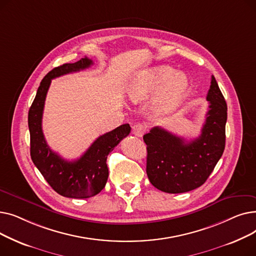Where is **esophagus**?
Wrapping results in <instances>:
<instances>
[{
    "mask_svg": "<svg viewBox=\"0 0 256 256\" xmlns=\"http://www.w3.org/2000/svg\"><path fill=\"white\" fill-rule=\"evenodd\" d=\"M132 132L136 137H142L144 135V132H146V128L142 124H136L135 126H132Z\"/></svg>",
    "mask_w": 256,
    "mask_h": 256,
    "instance_id": "esophagus-1",
    "label": "esophagus"
}]
</instances>
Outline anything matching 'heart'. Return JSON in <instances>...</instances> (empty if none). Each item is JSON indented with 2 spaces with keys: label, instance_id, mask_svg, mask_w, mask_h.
I'll use <instances>...</instances> for the list:
<instances>
[{
  "label": "heart",
  "instance_id": "1",
  "mask_svg": "<svg viewBox=\"0 0 256 256\" xmlns=\"http://www.w3.org/2000/svg\"><path fill=\"white\" fill-rule=\"evenodd\" d=\"M162 86L154 102L152 110L156 115L164 116L176 111L189 92L190 82L186 74H178L172 67L160 66L134 78L126 86V94L132 102H141Z\"/></svg>",
  "mask_w": 256,
  "mask_h": 256
}]
</instances>
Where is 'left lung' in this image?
<instances>
[{
    "label": "left lung",
    "instance_id": "obj_1",
    "mask_svg": "<svg viewBox=\"0 0 256 256\" xmlns=\"http://www.w3.org/2000/svg\"><path fill=\"white\" fill-rule=\"evenodd\" d=\"M206 100L208 111L198 138L186 141L160 126L143 136L146 173L156 189L171 194L192 191L206 182L222 156L227 104L214 76Z\"/></svg>",
    "mask_w": 256,
    "mask_h": 256
}]
</instances>
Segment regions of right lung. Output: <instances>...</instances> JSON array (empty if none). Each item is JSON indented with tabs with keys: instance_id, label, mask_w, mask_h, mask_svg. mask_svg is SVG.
<instances>
[{
	"instance_id": "right-lung-1",
	"label": "right lung",
	"mask_w": 256,
	"mask_h": 256,
	"mask_svg": "<svg viewBox=\"0 0 256 256\" xmlns=\"http://www.w3.org/2000/svg\"><path fill=\"white\" fill-rule=\"evenodd\" d=\"M93 64L87 57L52 70L42 80L28 115L30 154L34 165L58 194L70 198H89L98 194L106 184L109 170L106 156L130 132L128 124L106 132L94 141L76 160H66L48 145L42 128L46 93L52 78L88 68Z\"/></svg>"
}]
</instances>
